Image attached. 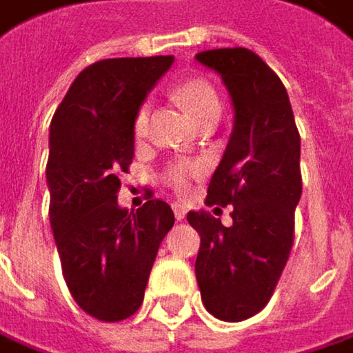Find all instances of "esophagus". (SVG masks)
Returning a JSON list of instances; mask_svg holds the SVG:
<instances>
[{
  "label": "esophagus",
  "instance_id": "esophagus-1",
  "mask_svg": "<svg viewBox=\"0 0 353 353\" xmlns=\"http://www.w3.org/2000/svg\"><path fill=\"white\" fill-rule=\"evenodd\" d=\"M185 212H188V210H185V206H183V204H179V202H176V204H174V214H176L177 220H183V218H185Z\"/></svg>",
  "mask_w": 353,
  "mask_h": 353
}]
</instances>
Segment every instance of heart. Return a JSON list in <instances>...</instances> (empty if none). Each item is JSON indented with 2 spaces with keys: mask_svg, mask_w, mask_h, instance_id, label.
Returning <instances> with one entry per match:
<instances>
[{
  "mask_svg": "<svg viewBox=\"0 0 353 353\" xmlns=\"http://www.w3.org/2000/svg\"><path fill=\"white\" fill-rule=\"evenodd\" d=\"M176 99L185 107V111L190 112L198 123H204L210 119H216L220 114V97L216 92V88L204 79H185L174 88ZM149 114H151V105L143 103L133 119V135L137 139H143L147 135V127H149ZM204 174V165L202 161L196 159H179L170 163L161 179L177 194H185L190 192L194 179Z\"/></svg>",
  "mask_w": 353,
  "mask_h": 353,
  "instance_id": "obj_1",
  "label": "heart"
}]
</instances>
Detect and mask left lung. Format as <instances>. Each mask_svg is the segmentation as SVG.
<instances>
[{
  "label": "left lung",
  "mask_w": 353,
  "mask_h": 353,
  "mask_svg": "<svg viewBox=\"0 0 353 353\" xmlns=\"http://www.w3.org/2000/svg\"><path fill=\"white\" fill-rule=\"evenodd\" d=\"M196 60L222 77L234 105V131L206 196L210 206L232 204V226L188 212L200 234L196 279L214 317L242 321L269 303L291 254L301 137L283 82L259 54L218 48Z\"/></svg>",
  "instance_id": "obj_1"
}]
</instances>
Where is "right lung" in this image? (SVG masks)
Here are the masks:
<instances>
[{
	"mask_svg": "<svg viewBox=\"0 0 353 353\" xmlns=\"http://www.w3.org/2000/svg\"><path fill=\"white\" fill-rule=\"evenodd\" d=\"M174 56L107 58L86 66L52 117L46 179L62 274L84 313L123 321L143 303L159 244L176 218L168 202L117 204L135 155L133 119Z\"/></svg>",
	"mask_w": 353,
	"mask_h": 353,
	"instance_id": "right-lung-1",
	"label": "right lung"
}]
</instances>
